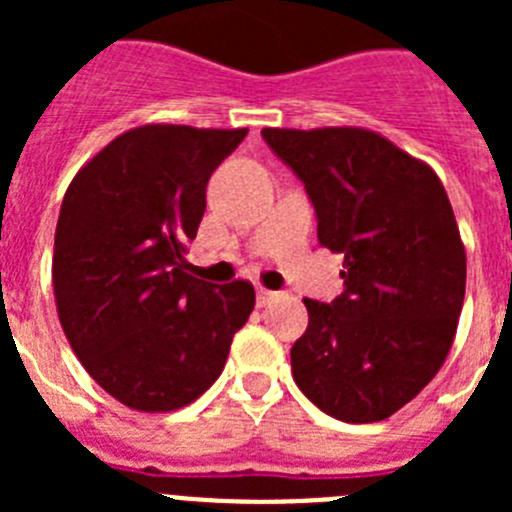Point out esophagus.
<instances>
[{"mask_svg": "<svg viewBox=\"0 0 512 512\" xmlns=\"http://www.w3.org/2000/svg\"><path fill=\"white\" fill-rule=\"evenodd\" d=\"M277 297H279V292H274V289H264V287L256 289V302H259V307L271 305V302L277 300Z\"/></svg>", "mask_w": 512, "mask_h": 512, "instance_id": "1", "label": "esophagus"}]
</instances>
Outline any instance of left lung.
Here are the masks:
<instances>
[{
    "mask_svg": "<svg viewBox=\"0 0 512 512\" xmlns=\"http://www.w3.org/2000/svg\"><path fill=\"white\" fill-rule=\"evenodd\" d=\"M261 138L318 217V241L343 256V292L305 300L292 377L330 418L374 423L436 377L454 343L467 253L441 179L361 128L279 130Z\"/></svg>",
    "mask_w": 512,
    "mask_h": 512,
    "instance_id": "left-lung-1",
    "label": "left lung"
}]
</instances>
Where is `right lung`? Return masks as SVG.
I'll return each instance as SVG.
<instances>
[{"instance_id": "obj_1", "label": "right lung", "mask_w": 512, "mask_h": 512, "mask_svg": "<svg viewBox=\"0 0 512 512\" xmlns=\"http://www.w3.org/2000/svg\"><path fill=\"white\" fill-rule=\"evenodd\" d=\"M248 130L143 125L74 176L53 251L58 318L74 354L115 400L169 413L210 390L256 295L187 274L212 171Z\"/></svg>"}]
</instances>
